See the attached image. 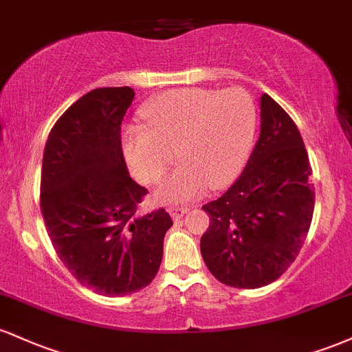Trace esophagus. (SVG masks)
Returning a JSON list of instances; mask_svg holds the SVG:
<instances>
[{
    "mask_svg": "<svg viewBox=\"0 0 352 352\" xmlns=\"http://www.w3.org/2000/svg\"><path fill=\"white\" fill-rule=\"evenodd\" d=\"M187 207H170L168 208V212H170V215L175 218V220H179V218H182L187 213Z\"/></svg>",
    "mask_w": 352,
    "mask_h": 352,
    "instance_id": "1",
    "label": "esophagus"
}]
</instances>
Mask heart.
<instances>
[{"label": "heart", "mask_w": 352, "mask_h": 352, "mask_svg": "<svg viewBox=\"0 0 352 352\" xmlns=\"http://www.w3.org/2000/svg\"><path fill=\"white\" fill-rule=\"evenodd\" d=\"M145 127L124 132V155L137 179L159 184L175 160L184 164L159 190L164 201H188L223 187L240 172L254 129V104L240 87L173 89L144 109Z\"/></svg>", "instance_id": "b5f03b06"}]
</instances>
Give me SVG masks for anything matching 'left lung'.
Listing matches in <instances>:
<instances>
[{
  "label": "left lung",
  "instance_id": "1",
  "mask_svg": "<svg viewBox=\"0 0 352 352\" xmlns=\"http://www.w3.org/2000/svg\"><path fill=\"white\" fill-rule=\"evenodd\" d=\"M308 152L296 124L276 100L261 96V131L246 167L217 200L200 252L223 285H270L296 260L314 212Z\"/></svg>",
  "mask_w": 352,
  "mask_h": 352
}]
</instances>
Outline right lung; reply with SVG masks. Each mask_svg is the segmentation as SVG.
<instances>
[{"label":"right lung","instance_id":"obj_1","mask_svg":"<svg viewBox=\"0 0 352 352\" xmlns=\"http://www.w3.org/2000/svg\"><path fill=\"white\" fill-rule=\"evenodd\" d=\"M131 87L87 92L52 125L46 140L39 204L52 246L72 276L104 296L139 292L155 278L165 208L139 213L148 190L131 179L120 125Z\"/></svg>","mask_w":352,"mask_h":352}]
</instances>
